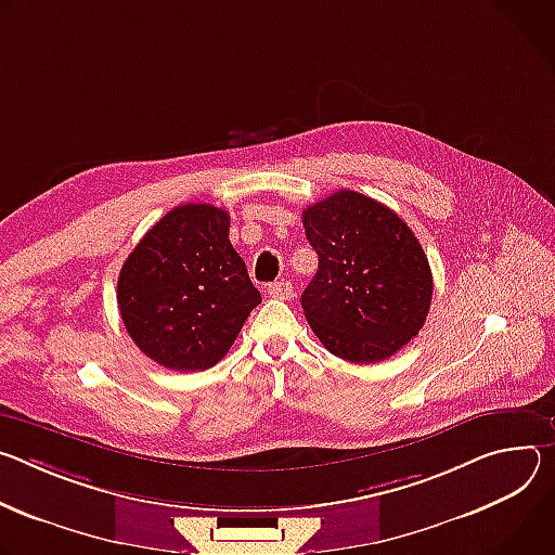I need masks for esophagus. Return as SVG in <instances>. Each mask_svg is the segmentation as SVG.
Instances as JSON below:
<instances>
[{
	"label": "esophagus",
	"instance_id": "esophagus-1",
	"mask_svg": "<svg viewBox=\"0 0 555 555\" xmlns=\"http://www.w3.org/2000/svg\"><path fill=\"white\" fill-rule=\"evenodd\" d=\"M269 295L275 299H288L293 295V286L291 282H273L269 284Z\"/></svg>",
	"mask_w": 555,
	"mask_h": 555
}]
</instances>
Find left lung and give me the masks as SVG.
<instances>
[{
    "instance_id": "1",
    "label": "left lung",
    "mask_w": 555,
    "mask_h": 555,
    "mask_svg": "<svg viewBox=\"0 0 555 555\" xmlns=\"http://www.w3.org/2000/svg\"><path fill=\"white\" fill-rule=\"evenodd\" d=\"M301 222L320 258L301 293L306 322L335 357H392L433 304V271L416 235L390 207L350 190L304 209Z\"/></svg>"
}]
</instances>
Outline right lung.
<instances>
[{
    "label": "right lung",
    "mask_w": 555,
    "mask_h": 555,
    "mask_svg": "<svg viewBox=\"0 0 555 555\" xmlns=\"http://www.w3.org/2000/svg\"><path fill=\"white\" fill-rule=\"evenodd\" d=\"M116 299L132 341L178 373L216 365L262 301L214 205L165 214L122 262Z\"/></svg>",
    "instance_id": "1"
}]
</instances>
